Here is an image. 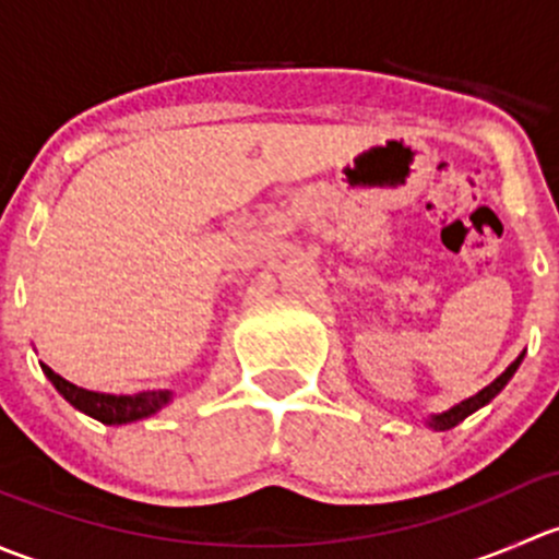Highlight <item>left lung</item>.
<instances>
[{
    "label": "left lung",
    "mask_w": 559,
    "mask_h": 559,
    "mask_svg": "<svg viewBox=\"0 0 559 559\" xmlns=\"http://www.w3.org/2000/svg\"><path fill=\"white\" fill-rule=\"evenodd\" d=\"M522 359H524V352L514 359V362L509 365V368L503 370V373L498 376V379L492 381V384L484 386L481 392H476V394H473V397H467V400H462V403L452 405V408L443 411V414H432L430 419H427V427H432V430H452V427L460 425L462 419H467V416H471V414H476L478 408H484V405H487L489 400L498 397V394L503 392V386L509 384L511 379H514V373H516V368H520V365H522Z\"/></svg>",
    "instance_id": "8db88e82"
}]
</instances>
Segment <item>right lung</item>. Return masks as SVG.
Here are the masks:
<instances>
[{
  "label": "right lung",
  "instance_id": "add662e5",
  "mask_svg": "<svg viewBox=\"0 0 559 559\" xmlns=\"http://www.w3.org/2000/svg\"><path fill=\"white\" fill-rule=\"evenodd\" d=\"M39 368H43V373L48 376V381L56 386V392H59L72 408L92 416V419L103 421V425H129V421L148 419V416L159 414L165 405L173 403L170 389H151V392L140 394H105L70 384V381L61 379L59 373H53V370L43 362H39Z\"/></svg>",
  "mask_w": 559,
  "mask_h": 559
}]
</instances>
